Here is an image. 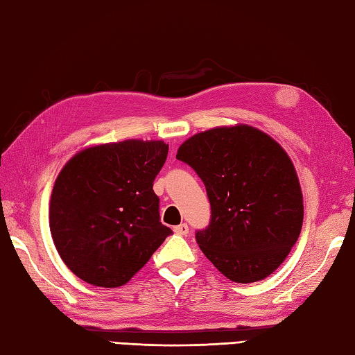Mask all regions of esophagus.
<instances>
[{
	"instance_id": "1",
	"label": "esophagus",
	"mask_w": 355,
	"mask_h": 355,
	"mask_svg": "<svg viewBox=\"0 0 355 355\" xmlns=\"http://www.w3.org/2000/svg\"><path fill=\"white\" fill-rule=\"evenodd\" d=\"M173 232H175L177 235L186 236L187 233H189V225H187V224H180V225H175V227H173Z\"/></svg>"
}]
</instances>
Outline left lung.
Segmentation results:
<instances>
[{"mask_svg":"<svg viewBox=\"0 0 355 355\" xmlns=\"http://www.w3.org/2000/svg\"><path fill=\"white\" fill-rule=\"evenodd\" d=\"M206 186L210 221L197 244L233 282L270 276L296 244L304 202L294 166L273 139L252 126L215 128L178 148Z\"/></svg>","mask_w":355,"mask_h":355,"instance_id":"1","label":"left lung"}]
</instances>
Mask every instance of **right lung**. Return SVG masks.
Wrapping results in <instances>:
<instances>
[{"instance_id":"1","label":"right lung","mask_w":355,"mask_h":355,"mask_svg":"<svg viewBox=\"0 0 355 355\" xmlns=\"http://www.w3.org/2000/svg\"><path fill=\"white\" fill-rule=\"evenodd\" d=\"M168 150L163 141L125 140L82 150L64 166L51 193L50 232L82 281L122 286L172 235L153 189Z\"/></svg>"}]
</instances>
